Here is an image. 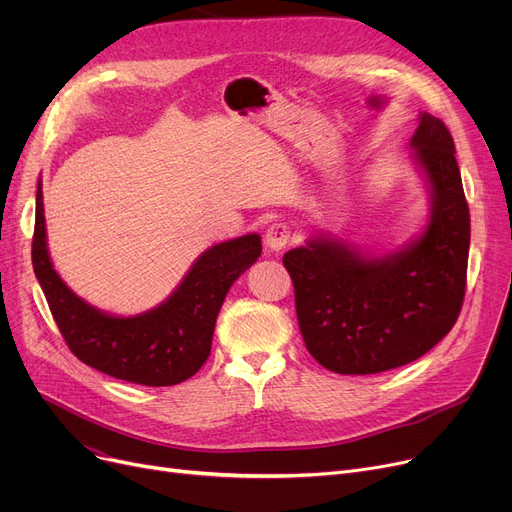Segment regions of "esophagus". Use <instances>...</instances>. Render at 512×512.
Listing matches in <instances>:
<instances>
[{
  "label": "esophagus",
  "instance_id": "esophagus-1",
  "mask_svg": "<svg viewBox=\"0 0 512 512\" xmlns=\"http://www.w3.org/2000/svg\"><path fill=\"white\" fill-rule=\"evenodd\" d=\"M292 238V228L286 222H274L265 232V245L272 251L284 249Z\"/></svg>",
  "mask_w": 512,
  "mask_h": 512
}]
</instances>
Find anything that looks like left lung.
Instances as JSON below:
<instances>
[{"label":"left lung","mask_w":512,"mask_h":512,"mask_svg":"<svg viewBox=\"0 0 512 512\" xmlns=\"http://www.w3.org/2000/svg\"><path fill=\"white\" fill-rule=\"evenodd\" d=\"M411 147L432 199L417 240L369 257L321 234L282 259L307 351L334 373L367 375L407 365L459 319L471 220L454 141L440 118L421 114Z\"/></svg>","instance_id":"left-lung-1"}]
</instances>
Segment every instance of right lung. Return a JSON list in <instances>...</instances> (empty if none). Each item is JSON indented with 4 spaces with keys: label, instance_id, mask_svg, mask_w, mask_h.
I'll list each match as a JSON object with an SVG mask.
<instances>
[{
    "label": "right lung",
    "instance_id": "1",
    "mask_svg": "<svg viewBox=\"0 0 512 512\" xmlns=\"http://www.w3.org/2000/svg\"><path fill=\"white\" fill-rule=\"evenodd\" d=\"M261 255V236L245 234L207 249L170 297L132 317L107 315L62 282L47 253L41 180L33 234V270L51 315L76 359L141 386H174L195 375L211 353L215 319L230 286Z\"/></svg>",
    "mask_w": 512,
    "mask_h": 512
}]
</instances>
